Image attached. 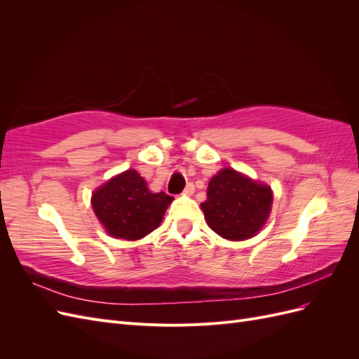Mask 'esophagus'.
<instances>
[{
    "instance_id": "esophagus-1",
    "label": "esophagus",
    "mask_w": 359,
    "mask_h": 359,
    "mask_svg": "<svg viewBox=\"0 0 359 359\" xmlns=\"http://www.w3.org/2000/svg\"><path fill=\"white\" fill-rule=\"evenodd\" d=\"M194 193V186H193V184L190 182V184H187V186H186V189H184V191H182V194H184V196H191V194Z\"/></svg>"
}]
</instances>
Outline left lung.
<instances>
[{
  "instance_id": "obj_1",
  "label": "left lung",
  "mask_w": 359,
  "mask_h": 359,
  "mask_svg": "<svg viewBox=\"0 0 359 359\" xmlns=\"http://www.w3.org/2000/svg\"><path fill=\"white\" fill-rule=\"evenodd\" d=\"M271 205L269 186L232 168H224L211 178L206 201L201 203L208 226L231 241H244L259 233L268 220Z\"/></svg>"
}]
</instances>
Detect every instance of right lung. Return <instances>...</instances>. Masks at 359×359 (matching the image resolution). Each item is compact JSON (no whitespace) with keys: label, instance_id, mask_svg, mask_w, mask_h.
Instances as JSON below:
<instances>
[{"label":"right lung","instance_id":"obj_1","mask_svg":"<svg viewBox=\"0 0 359 359\" xmlns=\"http://www.w3.org/2000/svg\"><path fill=\"white\" fill-rule=\"evenodd\" d=\"M172 201L166 193L151 191L135 169L111 178L91 196L93 210L106 232L127 241L157 229Z\"/></svg>","mask_w":359,"mask_h":359}]
</instances>
